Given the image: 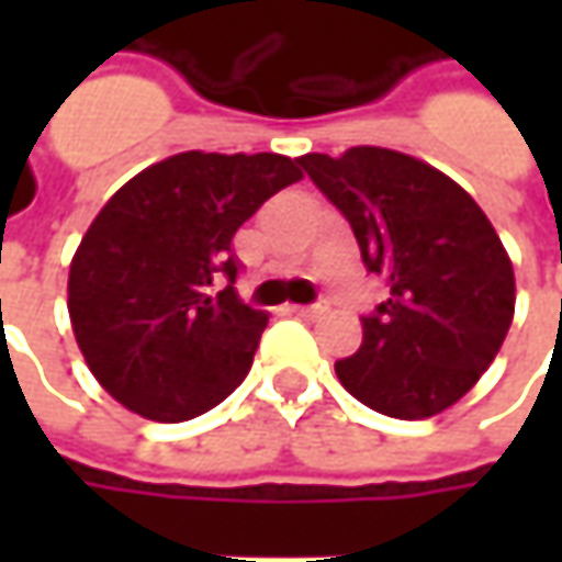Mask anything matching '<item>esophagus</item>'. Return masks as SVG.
I'll use <instances>...</instances> for the list:
<instances>
[{
    "label": "esophagus",
    "mask_w": 562,
    "mask_h": 562,
    "mask_svg": "<svg viewBox=\"0 0 562 562\" xmlns=\"http://www.w3.org/2000/svg\"><path fill=\"white\" fill-rule=\"evenodd\" d=\"M328 310L325 303H310V306H291V313L303 315V318H315V315H322Z\"/></svg>",
    "instance_id": "34e87169"
}]
</instances>
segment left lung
Listing matches in <instances>:
<instances>
[{"mask_svg": "<svg viewBox=\"0 0 562 562\" xmlns=\"http://www.w3.org/2000/svg\"><path fill=\"white\" fill-rule=\"evenodd\" d=\"M300 165L391 291L362 315L357 353L335 362L340 384L394 419L438 416L482 378L513 322L516 281L497 231L457 181L394 149L310 153Z\"/></svg>", "mask_w": 562, "mask_h": 562, "instance_id": "obj_1", "label": "left lung"}]
</instances>
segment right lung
Here are the masks:
<instances>
[{
  "label": "right lung",
  "mask_w": 562,
  "mask_h": 562,
  "mask_svg": "<svg viewBox=\"0 0 562 562\" xmlns=\"http://www.w3.org/2000/svg\"><path fill=\"white\" fill-rule=\"evenodd\" d=\"M288 156L181 153L102 205L68 274V313L97 381L153 422L203 416L247 378L269 315L234 291V234L300 181Z\"/></svg>",
  "instance_id": "add662e5"
}]
</instances>
